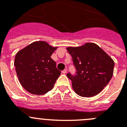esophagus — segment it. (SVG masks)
Masks as SVG:
<instances>
[{"label":"esophagus","instance_id":"obj_1","mask_svg":"<svg viewBox=\"0 0 127 127\" xmlns=\"http://www.w3.org/2000/svg\"><path fill=\"white\" fill-rule=\"evenodd\" d=\"M66 72H67V69H64V70H62L63 74H66Z\"/></svg>","mask_w":127,"mask_h":127}]
</instances>
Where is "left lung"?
<instances>
[{"label": "left lung", "instance_id": "left-lung-1", "mask_svg": "<svg viewBox=\"0 0 127 127\" xmlns=\"http://www.w3.org/2000/svg\"><path fill=\"white\" fill-rule=\"evenodd\" d=\"M76 69V75L68 73L76 94L92 97L107 86L113 75L114 62L97 44L87 42L81 46L68 47Z\"/></svg>", "mask_w": 127, "mask_h": 127}]
</instances>
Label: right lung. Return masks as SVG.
I'll list each match as a JSON object with an SVG mask.
<instances>
[{"label": "right lung", "mask_w": 127, "mask_h": 127, "mask_svg": "<svg viewBox=\"0 0 127 127\" xmlns=\"http://www.w3.org/2000/svg\"><path fill=\"white\" fill-rule=\"evenodd\" d=\"M57 48L45 41H36L16 53L14 63L16 74L28 92L43 95L53 88L61 74L51 58Z\"/></svg>", "instance_id": "obj_1"}]
</instances>
